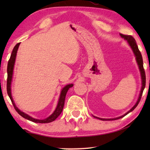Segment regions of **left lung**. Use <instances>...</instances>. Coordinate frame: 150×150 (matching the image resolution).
<instances>
[{
  "mask_svg": "<svg viewBox=\"0 0 150 150\" xmlns=\"http://www.w3.org/2000/svg\"><path fill=\"white\" fill-rule=\"evenodd\" d=\"M120 35H121V37H122V38H124V40H127V42H128L129 46L131 47V48H132L133 52H134V56H135V57H136V61H137V64H138L139 70H140V72H141V79H142V87H141V90L140 94H139L138 100H137V103L135 104V105L133 106V107L131 108V109L129 110V111L127 112L126 114L124 115H122V116H121V117H119L112 118V119H102V118L98 117L93 116L94 117L98 118V119H99V120H102V121H110V120H118V119H120V118L126 116L127 114L129 113V112H130L131 111H132V110H134V108L137 107V105H138L139 103V102H140L141 96H142V94H143V90H144L145 87V82H146V79H145V73L144 68H143V62L142 55H141V52L139 50L138 46H137V45L136 41H135L134 38H133V37L131 36V35H123V34H121V33H120Z\"/></svg>",
  "mask_w": 150,
  "mask_h": 150,
  "instance_id": "obj_1",
  "label": "left lung"
}]
</instances>
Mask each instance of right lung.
<instances>
[{
    "label": "right lung",
    "instance_id": "right-lung-1",
    "mask_svg": "<svg viewBox=\"0 0 150 150\" xmlns=\"http://www.w3.org/2000/svg\"><path fill=\"white\" fill-rule=\"evenodd\" d=\"M20 43H18L15 46L13 51H12L11 57H10V59L9 61H8L7 64V94L9 96V97L11 100V101L13 104V105L15 108L16 111L18 112V113L22 117L26 119V120L31 121V122H35V123H41V124H44V123H50L52 122L53 121H54L59 116V115L62 112L63 106H64V103H65V96H66V93L68 89L70 87H73V84H69V85H67L65 86L63 88L62 90H61L60 97H59L58 104H57V108L54 112L47 117L46 119H44V120H37V119L33 118L32 117L28 115L27 114L24 113V112H22L21 110H20L18 108L16 107L15 103H14L13 98H12L11 96V84L12 81V77H13V67L14 64H15V61H16V54H17V51L18 49V47H19Z\"/></svg>",
    "mask_w": 150,
    "mask_h": 150
}]
</instances>
